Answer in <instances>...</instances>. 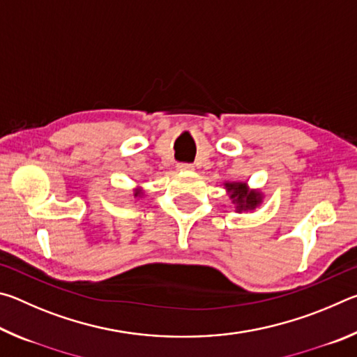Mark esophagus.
Segmentation results:
<instances>
[{
	"instance_id": "1",
	"label": "esophagus",
	"mask_w": 357,
	"mask_h": 357,
	"mask_svg": "<svg viewBox=\"0 0 357 357\" xmlns=\"http://www.w3.org/2000/svg\"><path fill=\"white\" fill-rule=\"evenodd\" d=\"M176 170L178 172H193V165H190V164H178Z\"/></svg>"
}]
</instances>
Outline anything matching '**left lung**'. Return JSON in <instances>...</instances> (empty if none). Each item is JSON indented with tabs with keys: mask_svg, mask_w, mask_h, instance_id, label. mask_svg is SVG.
Returning a JSON list of instances; mask_svg holds the SVG:
<instances>
[{
	"mask_svg": "<svg viewBox=\"0 0 357 357\" xmlns=\"http://www.w3.org/2000/svg\"><path fill=\"white\" fill-rule=\"evenodd\" d=\"M225 189L229 200L236 206V213L253 211L263 203V192L258 189H250L244 181H239V183H225Z\"/></svg>",
	"mask_w": 357,
	"mask_h": 357,
	"instance_id": "1",
	"label": "left lung"
}]
</instances>
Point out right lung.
Returning a JSON list of instances; mask_svg holds the SVG:
<instances>
[{"label":"right lung","instance_id":"add662e5","mask_svg":"<svg viewBox=\"0 0 357 357\" xmlns=\"http://www.w3.org/2000/svg\"><path fill=\"white\" fill-rule=\"evenodd\" d=\"M144 195V192L140 185H137L134 189V198H142Z\"/></svg>","mask_w":357,"mask_h":357}]
</instances>
